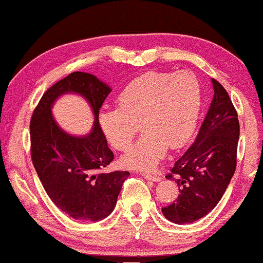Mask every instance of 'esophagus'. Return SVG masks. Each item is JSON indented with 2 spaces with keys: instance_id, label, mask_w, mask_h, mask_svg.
Listing matches in <instances>:
<instances>
[{
  "instance_id": "esophagus-1",
  "label": "esophagus",
  "mask_w": 263,
  "mask_h": 263,
  "mask_svg": "<svg viewBox=\"0 0 263 263\" xmlns=\"http://www.w3.org/2000/svg\"><path fill=\"white\" fill-rule=\"evenodd\" d=\"M141 176L144 177L145 179H148V180H152V181H160L161 180L160 176H155V174L148 173V172H142Z\"/></svg>"
}]
</instances>
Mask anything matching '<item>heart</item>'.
Returning a JSON list of instances; mask_svg holds the SVG:
<instances>
[{"label":"heart","instance_id":"b5f03b06","mask_svg":"<svg viewBox=\"0 0 263 263\" xmlns=\"http://www.w3.org/2000/svg\"><path fill=\"white\" fill-rule=\"evenodd\" d=\"M202 100V86L194 73L148 72L119 92L118 107H103L99 123L118 151L130 147L140 124L144 135L123 156L122 163L134 170H151L166 156L168 146L178 148L190 140Z\"/></svg>","mask_w":263,"mask_h":263}]
</instances>
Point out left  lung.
Segmentation results:
<instances>
[{"mask_svg":"<svg viewBox=\"0 0 263 263\" xmlns=\"http://www.w3.org/2000/svg\"><path fill=\"white\" fill-rule=\"evenodd\" d=\"M212 85L215 95L195 142L166 176L179 186V195L162 213L177 224L195 222L215 209L235 172L238 113L224 87L215 79Z\"/></svg>","mask_w":263,"mask_h":263,"instance_id":"8db88e82","label":"left lung"}]
</instances>
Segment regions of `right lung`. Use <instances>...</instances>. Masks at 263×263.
Instances as JSON below:
<instances>
[{
    "label": "right lung",
    "instance_id": "add662e5",
    "mask_svg": "<svg viewBox=\"0 0 263 263\" xmlns=\"http://www.w3.org/2000/svg\"><path fill=\"white\" fill-rule=\"evenodd\" d=\"M111 87L95 76L74 72L53 84L41 97L30 121L31 160L45 191L61 211L79 221L97 222L115 210L129 172L102 173L113 161L99 123V112ZM78 93L92 106V132L84 137L64 132L52 116L54 101L64 93Z\"/></svg>",
    "mask_w": 263,
    "mask_h": 263
}]
</instances>
